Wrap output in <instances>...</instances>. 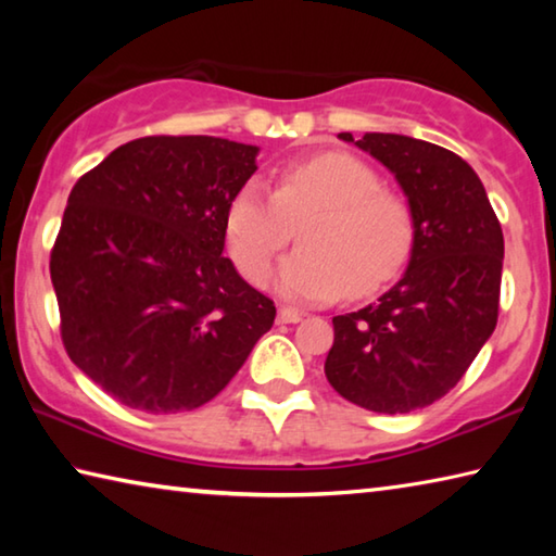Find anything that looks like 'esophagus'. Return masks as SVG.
I'll use <instances>...</instances> for the list:
<instances>
[{"label": "esophagus", "instance_id": "obj_1", "mask_svg": "<svg viewBox=\"0 0 556 556\" xmlns=\"http://www.w3.org/2000/svg\"><path fill=\"white\" fill-rule=\"evenodd\" d=\"M277 321L279 324H299L301 321V314L296 312V308H291V306H279Z\"/></svg>", "mask_w": 556, "mask_h": 556}]
</instances>
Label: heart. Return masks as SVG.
<instances>
[{
    "instance_id": "b5f03b06",
    "label": "heart",
    "mask_w": 556,
    "mask_h": 556,
    "mask_svg": "<svg viewBox=\"0 0 556 556\" xmlns=\"http://www.w3.org/2000/svg\"><path fill=\"white\" fill-rule=\"evenodd\" d=\"M275 285L289 296L368 299L407 269L417 220L409 203L384 191L382 178L345 152H318L287 164L275 191L248 181L225 213V240L244 279L262 281L269 262L294 238Z\"/></svg>"
}]
</instances>
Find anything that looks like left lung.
Masks as SVG:
<instances>
[{
    "instance_id": "left-lung-1",
    "label": "left lung",
    "mask_w": 556,
    "mask_h": 556,
    "mask_svg": "<svg viewBox=\"0 0 556 556\" xmlns=\"http://www.w3.org/2000/svg\"><path fill=\"white\" fill-rule=\"evenodd\" d=\"M390 168L417 220L404 277L361 308L333 316L326 378L378 414H407L444 397L497 324L503 230L481 178L448 149L404 135H338Z\"/></svg>"
}]
</instances>
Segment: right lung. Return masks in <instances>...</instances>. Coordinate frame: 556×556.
<instances>
[{"mask_svg": "<svg viewBox=\"0 0 556 556\" xmlns=\"http://www.w3.org/2000/svg\"><path fill=\"white\" fill-rule=\"evenodd\" d=\"M260 149L142 137L78 178L51 250L71 361L147 414L211 402L275 324V301L223 257L225 213Z\"/></svg>", "mask_w": 556, "mask_h": 556, "instance_id": "right-lung-1", "label": "right lung"}]
</instances>
